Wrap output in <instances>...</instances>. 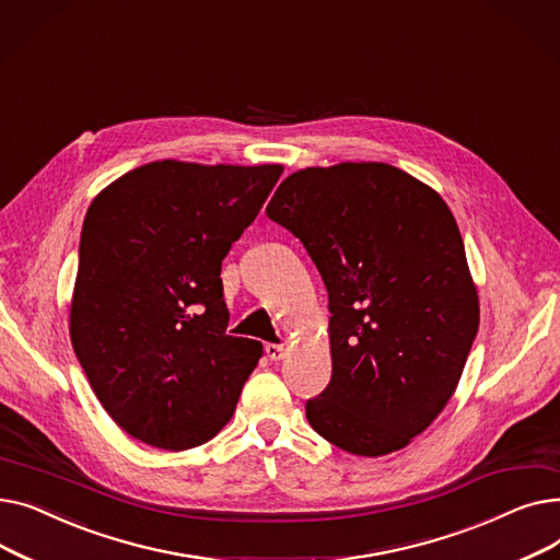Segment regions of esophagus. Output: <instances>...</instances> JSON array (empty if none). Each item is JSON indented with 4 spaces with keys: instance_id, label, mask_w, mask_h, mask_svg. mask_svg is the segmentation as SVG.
Here are the masks:
<instances>
[{
    "instance_id": "34e87169",
    "label": "esophagus",
    "mask_w": 560,
    "mask_h": 560,
    "mask_svg": "<svg viewBox=\"0 0 560 560\" xmlns=\"http://www.w3.org/2000/svg\"><path fill=\"white\" fill-rule=\"evenodd\" d=\"M265 354H268L270 361H281L285 357V347L268 342V345H265Z\"/></svg>"
}]
</instances>
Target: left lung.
<instances>
[{"mask_svg": "<svg viewBox=\"0 0 560 560\" xmlns=\"http://www.w3.org/2000/svg\"><path fill=\"white\" fill-rule=\"evenodd\" d=\"M265 213L329 292L334 372L308 424L357 456L406 447L447 406L479 329L447 203L388 163H340L290 174Z\"/></svg>", "mask_w": 560, "mask_h": 560, "instance_id": "1", "label": "left lung"}]
</instances>
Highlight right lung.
I'll list each match as a JSON object with an SVG mask.
<instances>
[{
	"label": "right lung",
	"instance_id": "add662e5",
	"mask_svg": "<svg viewBox=\"0 0 560 560\" xmlns=\"http://www.w3.org/2000/svg\"><path fill=\"white\" fill-rule=\"evenodd\" d=\"M281 172L156 161L88 209L70 338L106 413L140 443L190 450L231 420L262 347L226 334L222 258Z\"/></svg>",
	"mask_w": 560,
	"mask_h": 560
}]
</instances>
